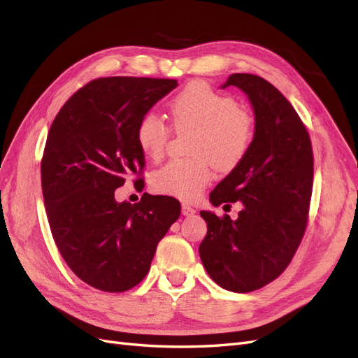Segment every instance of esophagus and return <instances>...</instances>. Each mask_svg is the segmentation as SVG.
I'll list each match as a JSON object with an SVG mask.
<instances>
[{
    "label": "esophagus",
    "mask_w": 358,
    "mask_h": 358,
    "mask_svg": "<svg viewBox=\"0 0 358 358\" xmlns=\"http://www.w3.org/2000/svg\"><path fill=\"white\" fill-rule=\"evenodd\" d=\"M181 213L185 214V216H193V214H195V208H192L189 203H186V202H182V206H181Z\"/></svg>",
    "instance_id": "esophagus-1"
}]
</instances>
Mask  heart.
<instances>
[{"mask_svg": "<svg viewBox=\"0 0 358 358\" xmlns=\"http://www.w3.org/2000/svg\"><path fill=\"white\" fill-rule=\"evenodd\" d=\"M171 114L177 129H195L190 151L196 156L169 160L151 173V186L165 195L195 199L213 180L210 157L219 166L231 168L246 156L253 139V122L238 109L236 99L206 83H193L180 91L171 101ZM169 136V126L156 112H147L139 120L136 141L150 159L163 155Z\"/></svg>", "mask_w": 358, "mask_h": 358, "instance_id": "1", "label": "heart"}]
</instances>
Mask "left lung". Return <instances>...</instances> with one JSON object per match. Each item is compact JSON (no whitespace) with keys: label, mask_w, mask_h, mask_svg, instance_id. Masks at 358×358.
Returning a JSON list of instances; mask_svg holds the SVG:
<instances>
[{"label":"left lung","mask_w":358,"mask_h":358,"mask_svg":"<svg viewBox=\"0 0 358 358\" xmlns=\"http://www.w3.org/2000/svg\"><path fill=\"white\" fill-rule=\"evenodd\" d=\"M234 85L248 96L255 134L246 152L211 192L214 207L241 202L232 220L201 211L207 236L199 257L210 278L223 289L250 292L273 282L288 267L303 238L313 180L308 130L289 101L267 80L234 73Z\"/></svg>","instance_id":"obj_1"}]
</instances>
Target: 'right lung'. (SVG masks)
<instances>
[{"mask_svg":"<svg viewBox=\"0 0 358 358\" xmlns=\"http://www.w3.org/2000/svg\"><path fill=\"white\" fill-rule=\"evenodd\" d=\"M177 85L176 79L129 76L91 80L49 129L42 190L50 232L70 270L96 289L136 287L180 217L172 196L115 199V189L145 165L136 141L139 120Z\"/></svg>","mask_w":358,"mask_h":358,"instance_id":"obj_1","label":"right lung"}]
</instances>
